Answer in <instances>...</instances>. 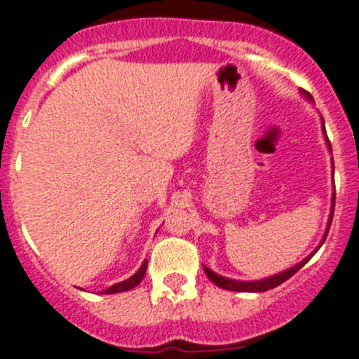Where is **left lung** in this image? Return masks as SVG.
<instances>
[{"label":"left lung","mask_w":359,"mask_h":359,"mask_svg":"<svg viewBox=\"0 0 359 359\" xmlns=\"http://www.w3.org/2000/svg\"><path fill=\"white\" fill-rule=\"evenodd\" d=\"M305 97L309 99L311 102H314L313 99L309 97V93H305ZM323 121V119H322ZM322 130H323V137H325V142H327V148H329V151L332 154V149H330V142L329 139H327V133H325V124L322 123ZM334 197L336 193H332V205H330V215H329V222H327V229H325V235H323L322 242L318 244V248L314 249L313 253L309 255V257H305L304 260L298 262L296 266L289 267V269L282 271V273L278 274H273V276H267V278H262V280H233V278H226V276H222V274H217L215 271H211L210 267L204 266V271L205 274H208V278L211 280V282L215 283V285H218V287L222 289H227V291H236V292H264V291H269V289H274L278 287L280 283H283L285 280H289L292 276V274L296 273V271H300L302 267L307 264V262L311 260V258L314 257V253H316L318 249L322 248V244L325 242L327 238V233H329V227H330V222H332V213H334Z\"/></svg>","instance_id":"left-lung-1"}]
</instances>
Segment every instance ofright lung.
<instances>
[{"instance_id":"add662e5","label":"right lung","mask_w":359,"mask_h":359,"mask_svg":"<svg viewBox=\"0 0 359 359\" xmlns=\"http://www.w3.org/2000/svg\"><path fill=\"white\" fill-rule=\"evenodd\" d=\"M146 267H148V260L142 262V266L139 267V271H137L133 276H130L128 280H123V282L119 283H115V285H111V287L104 289V294H115V292H124V291H130V289L137 287L139 283L142 282V278H144V274H146Z\"/></svg>"}]
</instances>
